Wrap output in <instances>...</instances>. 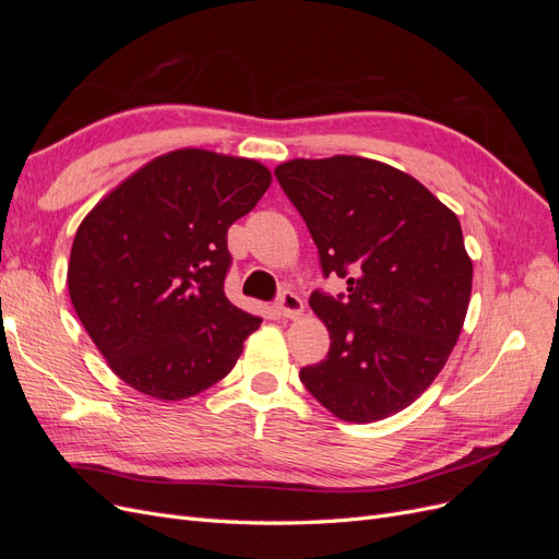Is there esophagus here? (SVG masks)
Masks as SVG:
<instances>
[{"instance_id":"1","label":"esophagus","mask_w":559,"mask_h":559,"mask_svg":"<svg viewBox=\"0 0 559 559\" xmlns=\"http://www.w3.org/2000/svg\"><path fill=\"white\" fill-rule=\"evenodd\" d=\"M277 310L286 319H298L302 314V310H306V306H302L300 296H296L294 292H284L277 298Z\"/></svg>"}]
</instances>
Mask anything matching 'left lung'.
Segmentation results:
<instances>
[{
  "instance_id": "obj_1",
  "label": "left lung",
  "mask_w": 559,
  "mask_h": 559,
  "mask_svg": "<svg viewBox=\"0 0 559 559\" xmlns=\"http://www.w3.org/2000/svg\"><path fill=\"white\" fill-rule=\"evenodd\" d=\"M275 177L308 224L337 298L312 292L331 347L300 368L308 392L345 421H378L425 392L462 333L473 263L460 218L417 179L359 156L296 158Z\"/></svg>"
}]
</instances>
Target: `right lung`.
<instances>
[{
  "instance_id": "add662e5",
  "label": "right lung",
  "mask_w": 559,
  "mask_h": 559,
  "mask_svg": "<svg viewBox=\"0 0 559 559\" xmlns=\"http://www.w3.org/2000/svg\"><path fill=\"white\" fill-rule=\"evenodd\" d=\"M270 181L257 160L179 148L140 167L83 218L67 286L126 384L181 401L230 373L261 317L224 294L228 228Z\"/></svg>"
}]
</instances>
